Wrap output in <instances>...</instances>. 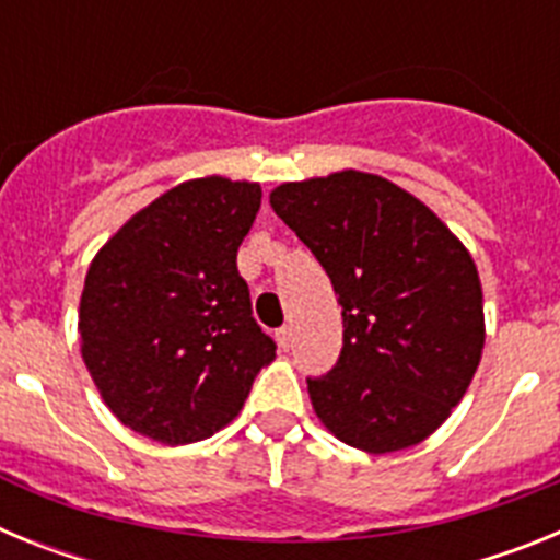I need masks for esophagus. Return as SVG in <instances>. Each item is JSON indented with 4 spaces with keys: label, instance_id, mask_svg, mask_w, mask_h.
I'll list each match as a JSON object with an SVG mask.
<instances>
[{
    "label": "esophagus",
    "instance_id": "esophagus-1",
    "mask_svg": "<svg viewBox=\"0 0 560 560\" xmlns=\"http://www.w3.org/2000/svg\"><path fill=\"white\" fill-rule=\"evenodd\" d=\"M277 345H280V348H283V350H289L291 345H294V330H291L289 325L277 330Z\"/></svg>",
    "mask_w": 560,
    "mask_h": 560
}]
</instances>
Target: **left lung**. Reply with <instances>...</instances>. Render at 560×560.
<instances>
[{"mask_svg": "<svg viewBox=\"0 0 560 560\" xmlns=\"http://www.w3.org/2000/svg\"><path fill=\"white\" fill-rule=\"evenodd\" d=\"M269 205L323 264L341 305L339 361L308 378L316 418L368 454L418 446L482 359L474 257L423 201L375 173L285 182Z\"/></svg>", "mask_w": 560, "mask_h": 560, "instance_id": "left-lung-1", "label": "left lung"}]
</instances>
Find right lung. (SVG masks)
I'll return each instance as SVG.
<instances>
[{"instance_id":"right-lung-1","label":"right lung","mask_w":560,"mask_h":560,"mask_svg":"<svg viewBox=\"0 0 560 560\" xmlns=\"http://www.w3.org/2000/svg\"><path fill=\"white\" fill-rule=\"evenodd\" d=\"M260 196L257 182H182L133 212L89 266L81 355L122 427L165 446L210 438L275 361L237 275Z\"/></svg>"}]
</instances>
